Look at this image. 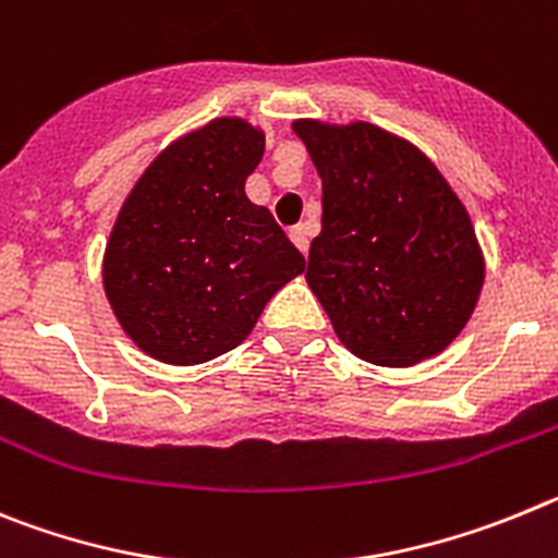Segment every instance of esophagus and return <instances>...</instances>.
Masks as SVG:
<instances>
[{
    "instance_id": "34e87169",
    "label": "esophagus",
    "mask_w": 558,
    "mask_h": 558,
    "mask_svg": "<svg viewBox=\"0 0 558 558\" xmlns=\"http://www.w3.org/2000/svg\"><path fill=\"white\" fill-rule=\"evenodd\" d=\"M289 235H291V242L298 244V250L300 253H308V244H311V239H308V225H294V228L289 230Z\"/></svg>"
}]
</instances>
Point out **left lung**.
Wrapping results in <instances>:
<instances>
[{
    "label": "left lung",
    "instance_id": "8db88e82",
    "mask_svg": "<svg viewBox=\"0 0 558 558\" xmlns=\"http://www.w3.org/2000/svg\"><path fill=\"white\" fill-rule=\"evenodd\" d=\"M323 178L308 280L341 344L414 366L461 333L484 286L470 214L414 144L369 122L291 124Z\"/></svg>",
    "mask_w": 558,
    "mask_h": 558
}]
</instances>
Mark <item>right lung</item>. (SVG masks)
<instances>
[{
  "label": "right lung",
  "mask_w": 558,
  "mask_h": 558,
  "mask_svg": "<svg viewBox=\"0 0 558 558\" xmlns=\"http://www.w3.org/2000/svg\"><path fill=\"white\" fill-rule=\"evenodd\" d=\"M260 155L258 128L214 119L169 144L119 210L105 294L124 333L163 364H203L242 344L305 269L272 214L244 194Z\"/></svg>",
  "instance_id": "1"
}]
</instances>
